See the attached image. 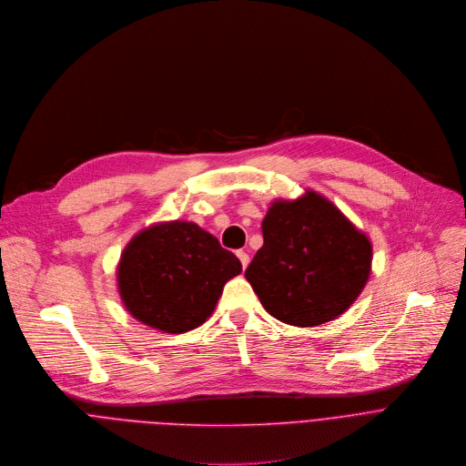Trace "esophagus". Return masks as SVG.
<instances>
[{
  "mask_svg": "<svg viewBox=\"0 0 466 466\" xmlns=\"http://www.w3.org/2000/svg\"><path fill=\"white\" fill-rule=\"evenodd\" d=\"M237 257H238V260H240V264H242V268H246L248 264H249V255L246 253V251H242V249H238L237 251Z\"/></svg>",
  "mask_w": 466,
  "mask_h": 466,
  "instance_id": "1",
  "label": "esophagus"
}]
</instances>
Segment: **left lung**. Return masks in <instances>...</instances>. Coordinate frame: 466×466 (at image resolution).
<instances>
[{"mask_svg": "<svg viewBox=\"0 0 466 466\" xmlns=\"http://www.w3.org/2000/svg\"><path fill=\"white\" fill-rule=\"evenodd\" d=\"M264 244L246 269L275 319L316 327L343 314L370 273V242L323 197L275 202L262 220Z\"/></svg>", "mask_w": 466, "mask_h": 466, "instance_id": "8db88e82", "label": "left lung"}]
</instances>
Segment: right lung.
<instances>
[{
    "label": "right lung",
    "instance_id": "obj_1",
    "mask_svg": "<svg viewBox=\"0 0 466 466\" xmlns=\"http://www.w3.org/2000/svg\"><path fill=\"white\" fill-rule=\"evenodd\" d=\"M240 260L193 222L157 224L125 249L117 283L127 310L145 325L179 334L202 325Z\"/></svg>",
    "mask_w": 466,
    "mask_h": 466
}]
</instances>
